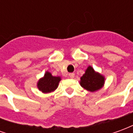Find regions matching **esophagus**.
Returning a JSON list of instances; mask_svg holds the SVG:
<instances>
[{"label":"esophagus","mask_w":133,"mask_h":133,"mask_svg":"<svg viewBox=\"0 0 133 133\" xmlns=\"http://www.w3.org/2000/svg\"><path fill=\"white\" fill-rule=\"evenodd\" d=\"M68 76H69L70 78H74V76H75V74H74V73H69V74H68Z\"/></svg>","instance_id":"obj_1"}]
</instances>
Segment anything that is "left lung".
<instances>
[{
	"label": "left lung",
	"instance_id": "left-lung-1",
	"mask_svg": "<svg viewBox=\"0 0 133 133\" xmlns=\"http://www.w3.org/2000/svg\"><path fill=\"white\" fill-rule=\"evenodd\" d=\"M81 85L90 92L97 91L104 85L105 77L95 72L91 66H88L85 70V74L81 78Z\"/></svg>",
	"mask_w": 133,
	"mask_h": 133
}]
</instances>
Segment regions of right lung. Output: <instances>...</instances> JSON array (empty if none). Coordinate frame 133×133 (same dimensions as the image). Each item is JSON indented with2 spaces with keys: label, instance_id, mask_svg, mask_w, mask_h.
Wrapping results in <instances>:
<instances>
[{
  "label": "right lung",
  "instance_id": "obj_1",
  "mask_svg": "<svg viewBox=\"0 0 133 133\" xmlns=\"http://www.w3.org/2000/svg\"><path fill=\"white\" fill-rule=\"evenodd\" d=\"M61 80V77L52 76L50 72L47 71L45 73L43 78H41L38 81L37 86L39 90H41L42 92H51L54 91L55 89H57Z\"/></svg>",
  "mask_w": 133,
  "mask_h": 133
}]
</instances>
